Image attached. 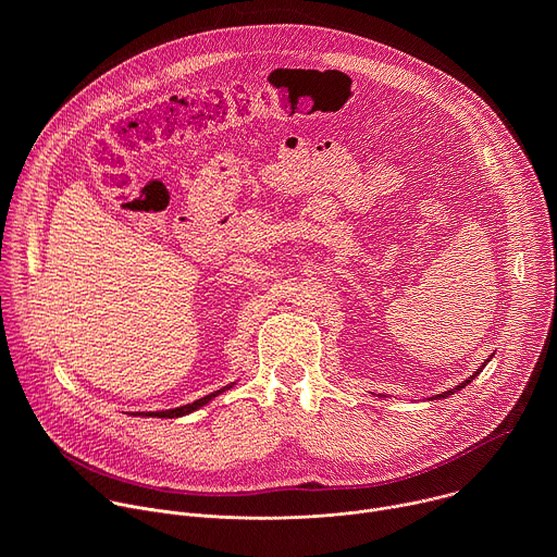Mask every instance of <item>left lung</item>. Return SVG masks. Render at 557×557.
Masks as SVG:
<instances>
[{
    "label": "left lung",
    "instance_id": "left-lung-1",
    "mask_svg": "<svg viewBox=\"0 0 557 557\" xmlns=\"http://www.w3.org/2000/svg\"><path fill=\"white\" fill-rule=\"evenodd\" d=\"M492 357H494V355H492ZM492 357H490V359H492ZM490 359H487V361H485V363H483V366H481V368H479V370H475V372H473V374H471V376H467V379H465V381H462V383H458V385H456V387H451V389H447V392H441V394H436V396H432V399H434V401H436V399H447V396H449V394H454V392H458V389H462V387H465V385H467V383H471V379H475V376H479V374H481V372H483V368H485V366H487V363H490ZM379 396H381V399H385V394H379Z\"/></svg>",
    "mask_w": 557,
    "mask_h": 557
}]
</instances>
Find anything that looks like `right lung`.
Instances as JSON below:
<instances>
[{
    "label": "right lung",
    "instance_id": "1",
    "mask_svg": "<svg viewBox=\"0 0 557 557\" xmlns=\"http://www.w3.org/2000/svg\"><path fill=\"white\" fill-rule=\"evenodd\" d=\"M233 385H235V381H233V383H228V385H224V387H220V389H215V392H211V394H207V396H202V399H196L194 404H187V406H181V408H174V410H158V412H134L132 417H153V419H178V417H187V414H191V412L200 410L202 406H207L209 401H213L215 396H220L222 392L231 389Z\"/></svg>",
    "mask_w": 557,
    "mask_h": 557
}]
</instances>
